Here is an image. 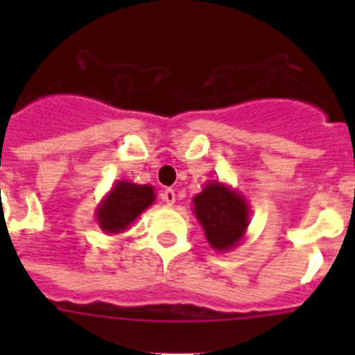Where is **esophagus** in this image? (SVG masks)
Listing matches in <instances>:
<instances>
[{
	"label": "esophagus",
	"instance_id": "esophagus-1",
	"mask_svg": "<svg viewBox=\"0 0 355 355\" xmlns=\"http://www.w3.org/2000/svg\"><path fill=\"white\" fill-rule=\"evenodd\" d=\"M162 199L165 200V202H167L168 206H172L175 202V192H174V190H172V188H167V190H163Z\"/></svg>",
	"mask_w": 355,
	"mask_h": 355
}]
</instances>
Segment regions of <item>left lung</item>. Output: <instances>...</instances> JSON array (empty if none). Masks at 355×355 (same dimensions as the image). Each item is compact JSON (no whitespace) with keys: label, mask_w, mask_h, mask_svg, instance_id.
Instances as JSON below:
<instances>
[{"label":"left lung","mask_w":355,"mask_h":355,"mask_svg":"<svg viewBox=\"0 0 355 355\" xmlns=\"http://www.w3.org/2000/svg\"><path fill=\"white\" fill-rule=\"evenodd\" d=\"M192 205L211 249L229 252L240 245L250 224V208L236 188L222 181H208Z\"/></svg>","instance_id":"left-lung-1"}]
</instances>
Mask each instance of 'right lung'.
<instances>
[{"mask_svg": "<svg viewBox=\"0 0 355 355\" xmlns=\"http://www.w3.org/2000/svg\"><path fill=\"white\" fill-rule=\"evenodd\" d=\"M156 200L155 187L117 181L96 208V220L106 234L122 233L130 227L140 213Z\"/></svg>", "mask_w": 355, "mask_h": 355, "instance_id": "1", "label": "right lung"}]
</instances>
